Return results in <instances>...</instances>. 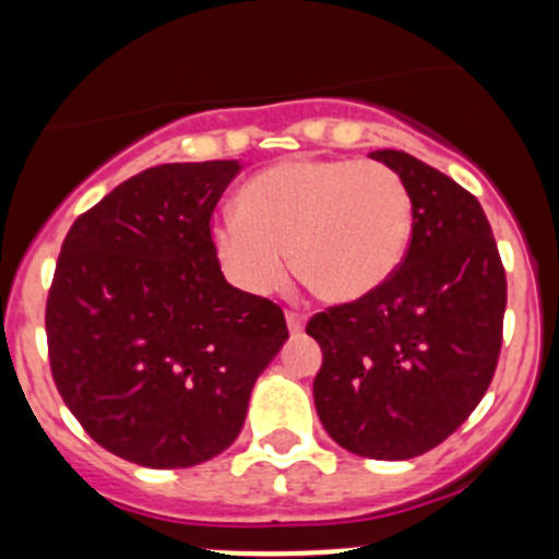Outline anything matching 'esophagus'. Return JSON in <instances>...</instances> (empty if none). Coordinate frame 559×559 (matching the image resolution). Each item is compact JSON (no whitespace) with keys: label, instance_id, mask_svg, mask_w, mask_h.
<instances>
[{"label":"esophagus","instance_id":"1","mask_svg":"<svg viewBox=\"0 0 559 559\" xmlns=\"http://www.w3.org/2000/svg\"><path fill=\"white\" fill-rule=\"evenodd\" d=\"M285 320H287V331L290 333H301L304 325H307V318H304L301 312H287Z\"/></svg>","mask_w":559,"mask_h":559}]
</instances>
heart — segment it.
I'll return each mask as SVG.
<instances>
[{"label": "heart", "instance_id": "heart-1", "mask_svg": "<svg viewBox=\"0 0 559 559\" xmlns=\"http://www.w3.org/2000/svg\"><path fill=\"white\" fill-rule=\"evenodd\" d=\"M239 215L212 226L223 274L250 296H272L296 274L333 304L371 296L404 263L414 206L404 177L377 160L290 158L258 171Z\"/></svg>", "mask_w": 559, "mask_h": 559}]
</instances>
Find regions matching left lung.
<instances>
[{
	"instance_id": "1",
	"label": "left lung",
	"mask_w": 559,
	"mask_h": 559,
	"mask_svg": "<svg viewBox=\"0 0 559 559\" xmlns=\"http://www.w3.org/2000/svg\"><path fill=\"white\" fill-rule=\"evenodd\" d=\"M404 177L412 245L371 296L318 312L314 406L338 447L360 457L425 454L485 399L503 342L506 272L485 210L452 177L404 151H373Z\"/></svg>"
}]
</instances>
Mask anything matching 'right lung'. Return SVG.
<instances>
[{"label":"right lung","mask_w":559,"mask_h":559,"mask_svg":"<svg viewBox=\"0 0 559 559\" xmlns=\"http://www.w3.org/2000/svg\"><path fill=\"white\" fill-rule=\"evenodd\" d=\"M237 160L160 164L78 217L45 307L50 373L107 452L191 468L234 444L287 338L269 298L228 285L210 221Z\"/></svg>","instance_id":"add662e5"}]
</instances>
